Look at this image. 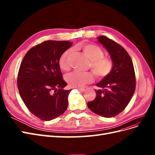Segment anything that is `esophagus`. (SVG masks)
Wrapping results in <instances>:
<instances>
[{"label":"esophagus","mask_w":155,"mask_h":155,"mask_svg":"<svg viewBox=\"0 0 155 155\" xmlns=\"http://www.w3.org/2000/svg\"><path fill=\"white\" fill-rule=\"evenodd\" d=\"M77 89L79 91H81V92H83L85 91V88H77Z\"/></svg>","instance_id":"esophagus-1"}]
</instances>
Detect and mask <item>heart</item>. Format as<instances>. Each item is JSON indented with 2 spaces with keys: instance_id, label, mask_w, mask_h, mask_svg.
<instances>
[{
  "instance_id": "obj_1",
  "label": "heart",
  "mask_w": 155,
  "mask_h": 155,
  "mask_svg": "<svg viewBox=\"0 0 155 155\" xmlns=\"http://www.w3.org/2000/svg\"><path fill=\"white\" fill-rule=\"evenodd\" d=\"M78 48L82 50L83 54L90 61L88 67L91 68L96 78H104L111 72L113 68V63L111 59L104 57V51L100 46L92 44H85L81 45ZM72 54V50L68 49L61 55L59 60V65L61 69L65 71L69 69V59ZM65 79L70 86L79 88L92 83L94 78L90 72L74 71L68 74L65 76Z\"/></svg>"
}]
</instances>
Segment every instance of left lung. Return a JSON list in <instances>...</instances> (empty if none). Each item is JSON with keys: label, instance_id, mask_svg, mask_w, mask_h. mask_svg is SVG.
Wrapping results in <instances>:
<instances>
[{"label": "left lung", "instance_id": "8db88e82", "mask_svg": "<svg viewBox=\"0 0 155 155\" xmlns=\"http://www.w3.org/2000/svg\"><path fill=\"white\" fill-rule=\"evenodd\" d=\"M110 54L113 68L111 72L96 84L97 96L88 102L91 111L105 118L120 114L127 106L136 87V78L132 60L122 46L105 36L97 37Z\"/></svg>", "mask_w": 155, "mask_h": 155}]
</instances>
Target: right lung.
<instances>
[{"label":"right lung","instance_id":"right-lung-1","mask_svg":"<svg viewBox=\"0 0 155 155\" xmlns=\"http://www.w3.org/2000/svg\"><path fill=\"white\" fill-rule=\"evenodd\" d=\"M72 43L46 41L29 50L21 64L17 87L25 105L42 120L50 121L63 114L68 107L71 90H64L59 58Z\"/></svg>","mask_w":155,"mask_h":155}]
</instances>
